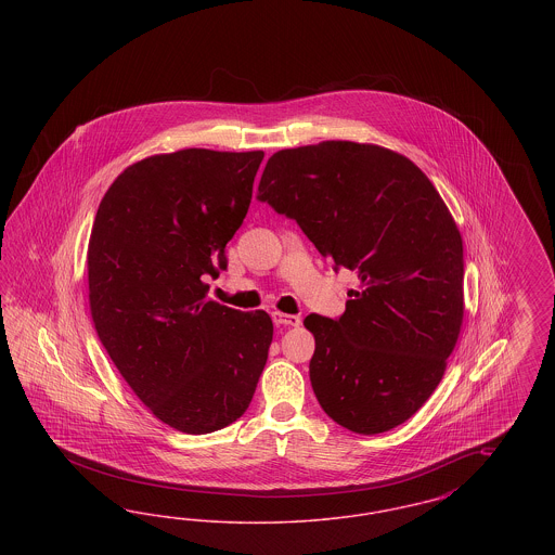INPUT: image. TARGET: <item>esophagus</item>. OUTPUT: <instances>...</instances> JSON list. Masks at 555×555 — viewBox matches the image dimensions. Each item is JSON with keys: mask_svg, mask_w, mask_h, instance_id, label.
<instances>
[{"mask_svg": "<svg viewBox=\"0 0 555 555\" xmlns=\"http://www.w3.org/2000/svg\"><path fill=\"white\" fill-rule=\"evenodd\" d=\"M272 320L279 326H299V322H301V318L295 317V314H281V312H274Z\"/></svg>", "mask_w": 555, "mask_h": 555, "instance_id": "1", "label": "esophagus"}]
</instances>
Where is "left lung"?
<instances>
[{
  "label": "left lung",
  "instance_id": "obj_1",
  "mask_svg": "<svg viewBox=\"0 0 555 555\" xmlns=\"http://www.w3.org/2000/svg\"><path fill=\"white\" fill-rule=\"evenodd\" d=\"M258 199L356 272L344 317L310 314V380L347 430L412 418L443 378L464 318V247L439 191L391 150L322 141L268 159Z\"/></svg>",
  "mask_w": 555,
  "mask_h": 555
}]
</instances>
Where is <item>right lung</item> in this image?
Masks as SVG:
<instances>
[{
    "label": "right lung",
    "instance_id": "add662e5",
    "mask_svg": "<svg viewBox=\"0 0 555 555\" xmlns=\"http://www.w3.org/2000/svg\"><path fill=\"white\" fill-rule=\"evenodd\" d=\"M264 152L181 150L129 166L89 238V308L114 366L152 414L206 435L249 408L272 320L208 299Z\"/></svg>",
    "mask_w": 555,
    "mask_h": 555
}]
</instances>
